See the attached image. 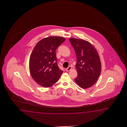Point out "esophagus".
Wrapping results in <instances>:
<instances>
[{
	"mask_svg": "<svg viewBox=\"0 0 127 127\" xmlns=\"http://www.w3.org/2000/svg\"><path fill=\"white\" fill-rule=\"evenodd\" d=\"M72 69V67L69 66V67H67V68H66V71L67 72H68V71H69L71 70Z\"/></svg>",
	"mask_w": 127,
	"mask_h": 127,
	"instance_id": "34e87169",
	"label": "esophagus"
}]
</instances>
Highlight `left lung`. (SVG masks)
I'll return each instance as SVG.
<instances>
[{"label":"left lung","instance_id":"left-lung-1","mask_svg":"<svg viewBox=\"0 0 127 127\" xmlns=\"http://www.w3.org/2000/svg\"><path fill=\"white\" fill-rule=\"evenodd\" d=\"M69 41L75 52V67L78 76L75 81L82 89L92 86L97 81L101 71L100 58L91 43L82 39L70 38Z\"/></svg>","mask_w":127,"mask_h":127}]
</instances>
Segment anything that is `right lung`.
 Wrapping results in <instances>:
<instances>
[{
	"mask_svg": "<svg viewBox=\"0 0 127 127\" xmlns=\"http://www.w3.org/2000/svg\"><path fill=\"white\" fill-rule=\"evenodd\" d=\"M65 40L62 37L44 38L35 45L30 57V73L38 84L45 88L53 86L63 73L57 63L55 51Z\"/></svg>",
	"mask_w": 127,
	"mask_h": 127,
	"instance_id": "obj_1",
	"label": "right lung"
}]
</instances>
